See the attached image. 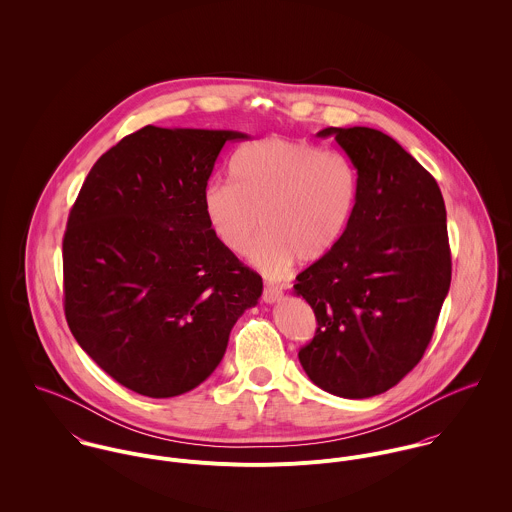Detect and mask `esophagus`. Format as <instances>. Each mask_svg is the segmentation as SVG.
I'll return each instance as SVG.
<instances>
[{
  "label": "esophagus",
  "mask_w": 512,
  "mask_h": 512,
  "mask_svg": "<svg viewBox=\"0 0 512 512\" xmlns=\"http://www.w3.org/2000/svg\"><path fill=\"white\" fill-rule=\"evenodd\" d=\"M282 295H284V292H282L280 288H276V286H266L264 293H262V299H264L266 303H276V301L282 299Z\"/></svg>",
  "instance_id": "esophagus-1"
}]
</instances>
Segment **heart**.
<instances>
[{"label": "heart", "instance_id": "heart-1", "mask_svg": "<svg viewBox=\"0 0 512 512\" xmlns=\"http://www.w3.org/2000/svg\"><path fill=\"white\" fill-rule=\"evenodd\" d=\"M230 171L232 181L205 185L203 215L220 246L236 256L250 246L262 215L264 234L248 260L270 280L284 278L297 258L327 256L355 213L357 171L339 151L272 136L238 149Z\"/></svg>", "mask_w": 512, "mask_h": 512}]
</instances>
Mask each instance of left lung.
<instances>
[{"instance_id":"left-lung-1","label":"left lung","mask_w":512,"mask_h":512,"mask_svg":"<svg viewBox=\"0 0 512 512\" xmlns=\"http://www.w3.org/2000/svg\"><path fill=\"white\" fill-rule=\"evenodd\" d=\"M357 169L359 193L339 244L303 270L293 293L317 319L299 351L313 384L341 398L396 386L424 357L451 284L436 179L390 136L325 128Z\"/></svg>"}]
</instances>
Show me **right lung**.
<instances>
[{
    "mask_svg": "<svg viewBox=\"0 0 512 512\" xmlns=\"http://www.w3.org/2000/svg\"><path fill=\"white\" fill-rule=\"evenodd\" d=\"M232 130L146 126L90 169L63 240L65 315L82 351L149 398L220 365L262 278L213 236L201 207Z\"/></svg>",
    "mask_w": 512,
    "mask_h": 512,
    "instance_id": "add662e5",
    "label": "right lung"
}]
</instances>
